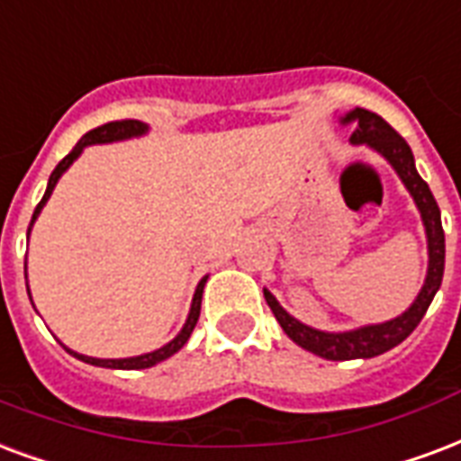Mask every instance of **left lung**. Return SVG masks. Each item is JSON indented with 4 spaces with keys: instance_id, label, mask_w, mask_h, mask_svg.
<instances>
[{
    "instance_id": "1",
    "label": "left lung",
    "mask_w": 461,
    "mask_h": 461,
    "mask_svg": "<svg viewBox=\"0 0 461 461\" xmlns=\"http://www.w3.org/2000/svg\"><path fill=\"white\" fill-rule=\"evenodd\" d=\"M338 121L342 126H355L349 143L366 145L369 150L379 152L384 160L393 167V172L399 175L408 194L413 196L415 209L423 221L425 238H428V272H425V282L418 296L401 316L384 321V323L359 325L355 330H340V333L318 330V328L301 323L289 311L282 309V303L275 299V294L265 289V299H267L269 309L282 325L284 333L289 335L299 348L309 349L318 357L333 359V362L376 357V355H384L386 349L396 348L399 342L406 340L408 335L415 330V325L423 321L425 311L440 289L442 272H445V230H442L440 209H438L430 186L425 185L423 177L418 175L413 152H411L406 140L382 116L366 112V109H352V112L338 116Z\"/></svg>"
}]
</instances>
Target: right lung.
<instances>
[{"label": "right lung", "instance_id": "1", "mask_svg": "<svg viewBox=\"0 0 461 461\" xmlns=\"http://www.w3.org/2000/svg\"><path fill=\"white\" fill-rule=\"evenodd\" d=\"M148 131H150V126H148V123H143V121H112V123H104V126L95 128V131H89V133H85V136L79 138V143L72 148L70 155H65V158L58 162V167L53 169V175H50V179H48L46 194H43V199H41V203H38L36 211H33V218H31L29 235H31V228H33V223H36V218L41 216V211H43V206H46L48 199H50V194H53L55 185H58V179H60L62 175L68 172V169H70V165L77 160L79 155H82V150H85L86 145L131 140V138L145 136ZM23 275H26V265H23ZM206 279H209V276H203L202 282L196 284V292H194V299H192V309H189V316H186L185 325H182V330H179V333L175 335V338H172L167 345H162V348L152 349V352H145V355H136V357H121V359L86 357V355H79V352H75V349H70V348H65V345H62V348L68 349L72 357L82 359V362H86V365L106 366V369H148V366H155L158 362H162V359L172 357L175 352H179V349L186 345V340H189L194 325H196V321H199V313H202V296H203V286H206ZM29 296H31V289H29Z\"/></svg>", "mask_w": 461, "mask_h": 461}]
</instances>
